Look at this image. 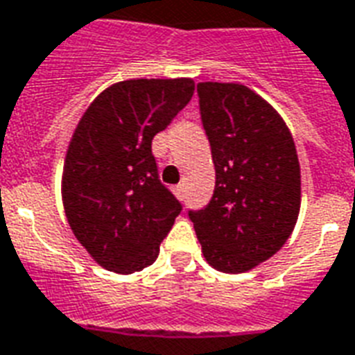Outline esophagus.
<instances>
[{
    "instance_id": "1",
    "label": "esophagus",
    "mask_w": 355,
    "mask_h": 355,
    "mask_svg": "<svg viewBox=\"0 0 355 355\" xmlns=\"http://www.w3.org/2000/svg\"><path fill=\"white\" fill-rule=\"evenodd\" d=\"M174 194L178 198H183L185 196V183H180L178 187H174Z\"/></svg>"
}]
</instances>
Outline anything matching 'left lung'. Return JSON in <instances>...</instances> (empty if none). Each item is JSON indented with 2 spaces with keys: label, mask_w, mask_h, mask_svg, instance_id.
Wrapping results in <instances>:
<instances>
[{
  "label": "left lung",
  "mask_w": 355,
  "mask_h": 355,
  "mask_svg": "<svg viewBox=\"0 0 355 355\" xmlns=\"http://www.w3.org/2000/svg\"><path fill=\"white\" fill-rule=\"evenodd\" d=\"M198 95L215 191L189 217L206 262L223 273H245L294 232L301 207L297 151L281 114L250 87L200 82Z\"/></svg>",
  "instance_id": "left-lung-1"
}]
</instances>
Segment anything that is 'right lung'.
Listing matches in <instances>:
<instances>
[{"instance_id":"1","label":"right lung","mask_w":355,"mask_h":355,"mask_svg":"<svg viewBox=\"0 0 355 355\" xmlns=\"http://www.w3.org/2000/svg\"><path fill=\"white\" fill-rule=\"evenodd\" d=\"M194 93L191 78L116 82L87 106L67 149L61 200L89 257L129 275L155 262L181 204L157 174L151 140Z\"/></svg>"}]
</instances>
